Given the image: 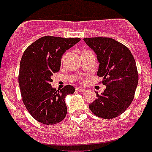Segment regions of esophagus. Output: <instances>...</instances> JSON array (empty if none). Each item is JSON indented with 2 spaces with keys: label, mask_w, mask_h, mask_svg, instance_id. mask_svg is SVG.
I'll list each match as a JSON object with an SVG mask.
<instances>
[{
  "label": "esophagus",
  "mask_w": 152,
  "mask_h": 152,
  "mask_svg": "<svg viewBox=\"0 0 152 152\" xmlns=\"http://www.w3.org/2000/svg\"><path fill=\"white\" fill-rule=\"evenodd\" d=\"M76 91H79V92H84V91H86L85 89L82 88V87H76Z\"/></svg>",
  "instance_id": "1"
}]
</instances>
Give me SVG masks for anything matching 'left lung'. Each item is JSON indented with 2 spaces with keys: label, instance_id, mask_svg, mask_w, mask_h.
<instances>
[{
  "label": "left lung",
  "instance_id": "obj_1",
  "mask_svg": "<svg viewBox=\"0 0 152 152\" xmlns=\"http://www.w3.org/2000/svg\"><path fill=\"white\" fill-rule=\"evenodd\" d=\"M83 40L97 55V76L106 86L103 93L97 92L96 100L89 108L102 119H114L130 105L138 84L136 61L125 45L108 37L84 38Z\"/></svg>",
  "mask_w": 152,
  "mask_h": 152
}]
</instances>
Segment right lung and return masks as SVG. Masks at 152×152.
Masks as SVG:
<instances>
[{"label": "right lung", "mask_w": 152, "mask_h": 152, "mask_svg": "<svg viewBox=\"0 0 152 152\" xmlns=\"http://www.w3.org/2000/svg\"><path fill=\"white\" fill-rule=\"evenodd\" d=\"M80 41V38L46 36L30 44L20 61L18 84L23 102L29 114L38 122L54 125L65 119L67 107L65 98L75 91L67 85L56 90L50 83L58 72L64 53Z\"/></svg>", "instance_id": "obj_1"}]
</instances>
